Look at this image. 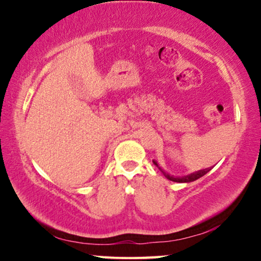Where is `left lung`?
Listing matches in <instances>:
<instances>
[{
	"mask_svg": "<svg viewBox=\"0 0 261 261\" xmlns=\"http://www.w3.org/2000/svg\"><path fill=\"white\" fill-rule=\"evenodd\" d=\"M153 164L158 167V169L162 171L164 176H165L167 179L169 180H172V181H176V183H190V181H194L196 179H198V178H201L204 176V174H206L209 172L210 170H212V167H208V169H203V170H199V171H196V172H192L190 174H187V176H181V177H178V176H172V174L167 173L165 170L162 169V167L159 166V164L156 163V160H153Z\"/></svg>",
	"mask_w": 261,
	"mask_h": 261,
	"instance_id": "left-lung-1",
	"label": "left lung"
}]
</instances>
